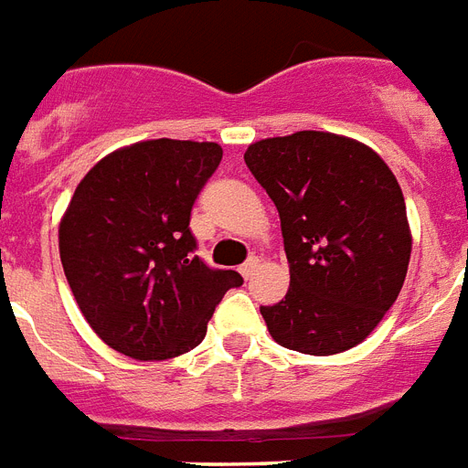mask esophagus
<instances>
[{
  "instance_id": "1",
  "label": "esophagus",
  "mask_w": 468,
  "mask_h": 468,
  "mask_svg": "<svg viewBox=\"0 0 468 468\" xmlns=\"http://www.w3.org/2000/svg\"><path fill=\"white\" fill-rule=\"evenodd\" d=\"M258 265H261L258 256H251V258H249V261H246L244 265H241V268H239V272H241V275H244V278L249 280L253 275V272L258 271Z\"/></svg>"
}]
</instances>
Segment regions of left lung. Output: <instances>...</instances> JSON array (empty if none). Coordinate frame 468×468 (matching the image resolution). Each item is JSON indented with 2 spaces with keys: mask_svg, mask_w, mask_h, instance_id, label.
I'll return each instance as SVG.
<instances>
[{
  "mask_svg": "<svg viewBox=\"0 0 468 468\" xmlns=\"http://www.w3.org/2000/svg\"><path fill=\"white\" fill-rule=\"evenodd\" d=\"M244 162L280 212L290 290L261 306L272 340L335 355L367 338L401 292L410 229L401 186L377 152L334 133L268 137Z\"/></svg>",
  "mask_w": 468,
  "mask_h": 468,
  "instance_id": "left-lung-1",
  "label": "left lung"
}]
</instances>
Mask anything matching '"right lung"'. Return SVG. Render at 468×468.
Wrapping results in <instances>:
<instances>
[{
	"mask_svg": "<svg viewBox=\"0 0 468 468\" xmlns=\"http://www.w3.org/2000/svg\"><path fill=\"white\" fill-rule=\"evenodd\" d=\"M219 162L215 142H137L103 156L74 190L59 258L84 319L118 353H188L224 292L244 282L193 253L190 210Z\"/></svg>",
	"mask_w": 468,
	"mask_h": 468,
	"instance_id": "obj_1",
	"label": "right lung"
}]
</instances>
